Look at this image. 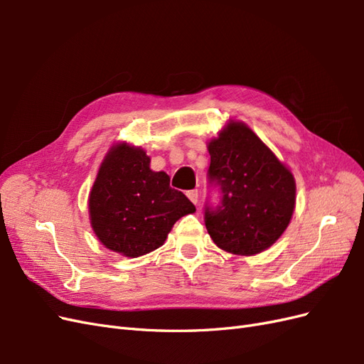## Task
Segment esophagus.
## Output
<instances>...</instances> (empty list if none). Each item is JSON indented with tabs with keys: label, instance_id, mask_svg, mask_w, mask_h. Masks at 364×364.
<instances>
[{
	"label": "esophagus",
	"instance_id": "obj_1",
	"mask_svg": "<svg viewBox=\"0 0 364 364\" xmlns=\"http://www.w3.org/2000/svg\"><path fill=\"white\" fill-rule=\"evenodd\" d=\"M186 196H188V199L197 205V202H199V191L197 190H191V191H186Z\"/></svg>",
	"mask_w": 364,
	"mask_h": 364
}]
</instances>
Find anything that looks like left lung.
<instances>
[{"mask_svg":"<svg viewBox=\"0 0 364 364\" xmlns=\"http://www.w3.org/2000/svg\"><path fill=\"white\" fill-rule=\"evenodd\" d=\"M209 181L220 185L222 205L206 208L209 237L225 252L252 257L287 229L296 205L291 170L243 121L229 119L208 141Z\"/></svg>","mask_w":364,"mask_h":364,"instance_id":"1","label":"left lung"}]
</instances>
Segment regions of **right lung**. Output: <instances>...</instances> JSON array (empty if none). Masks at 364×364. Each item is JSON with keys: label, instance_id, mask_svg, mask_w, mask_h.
Listing matches in <instances>:
<instances>
[{"label": "right lung", "instance_id": "right-lung-1", "mask_svg": "<svg viewBox=\"0 0 364 364\" xmlns=\"http://www.w3.org/2000/svg\"><path fill=\"white\" fill-rule=\"evenodd\" d=\"M95 237L109 250L138 258L161 247L173 225L196 206L150 168L144 149L119 141L107 150L87 199Z\"/></svg>", "mask_w": 364, "mask_h": 364}]
</instances>
